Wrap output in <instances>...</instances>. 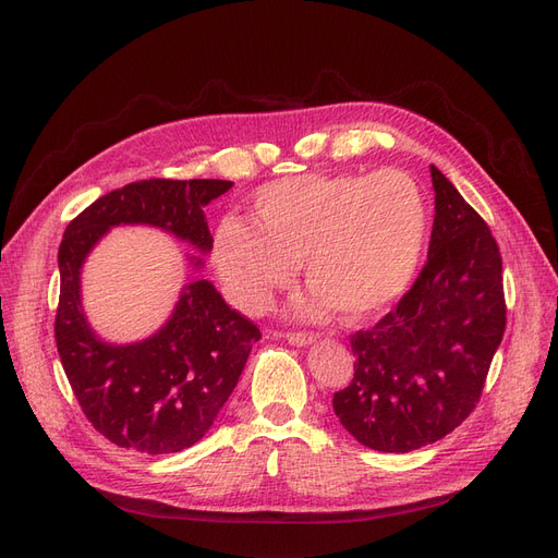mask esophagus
Instances as JSON below:
<instances>
[{
    "label": "esophagus",
    "mask_w": 558,
    "mask_h": 558,
    "mask_svg": "<svg viewBox=\"0 0 558 558\" xmlns=\"http://www.w3.org/2000/svg\"><path fill=\"white\" fill-rule=\"evenodd\" d=\"M284 340L294 344V347H307V344H313L317 340V336H313V333H287Z\"/></svg>",
    "instance_id": "esophagus-1"
}]
</instances>
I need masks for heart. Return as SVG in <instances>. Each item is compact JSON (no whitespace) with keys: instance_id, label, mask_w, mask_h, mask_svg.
<instances>
[{"instance_id":"obj_1","label":"heart","mask_w":558,"mask_h":558,"mask_svg":"<svg viewBox=\"0 0 558 558\" xmlns=\"http://www.w3.org/2000/svg\"><path fill=\"white\" fill-rule=\"evenodd\" d=\"M253 218L225 216L211 245L227 296L247 315L264 313L303 262L313 292L296 305L299 317L333 307L349 322L373 317L407 292L427 236L423 191L400 170L266 183Z\"/></svg>"}]
</instances>
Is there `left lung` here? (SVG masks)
<instances>
[{
  "label": "left lung",
  "instance_id": "1",
  "mask_svg": "<svg viewBox=\"0 0 558 558\" xmlns=\"http://www.w3.org/2000/svg\"><path fill=\"white\" fill-rule=\"evenodd\" d=\"M427 264L377 326L352 336L354 379L333 411L359 444L409 452L476 407L506 331L501 255L485 220L435 165Z\"/></svg>",
  "mask_w": 558,
  "mask_h": 558
}]
</instances>
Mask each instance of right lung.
Returning <instances> with one entry per match:
<instances>
[{
  "mask_svg": "<svg viewBox=\"0 0 558 558\" xmlns=\"http://www.w3.org/2000/svg\"><path fill=\"white\" fill-rule=\"evenodd\" d=\"M225 179H149L123 185L89 204L59 245L57 352L92 425L121 448L149 456L197 444L232 396L259 328L225 303L214 282L181 287L170 317L149 338L110 342L96 333L82 303V268L112 227H154L197 255L202 271L214 236L204 206L232 189Z\"/></svg>",
  "mask_w": 558,
  "mask_h": 558,
  "instance_id": "right-lung-1",
  "label": "right lung"
}]
</instances>
